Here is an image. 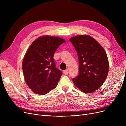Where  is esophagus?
<instances>
[{"mask_svg": "<svg viewBox=\"0 0 126 126\" xmlns=\"http://www.w3.org/2000/svg\"><path fill=\"white\" fill-rule=\"evenodd\" d=\"M63 74L64 75H67L68 74V72H69V70L68 69H66V70H63Z\"/></svg>", "mask_w": 126, "mask_h": 126, "instance_id": "esophagus-1", "label": "esophagus"}]
</instances>
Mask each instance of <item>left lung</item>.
Returning a JSON list of instances; mask_svg holds the SVG:
<instances>
[{
	"label": "left lung",
	"instance_id": "1",
	"mask_svg": "<svg viewBox=\"0 0 126 126\" xmlns=\"http://www.w3.org/2000/svg\"><path fill=\"white\" fill-rule=\"evenodd\" d=\"M79 61V74L72 79L74 85L85 93L98 89L107 77L109 62L101 46L93 37L79 35L69 39Z\"/></svg>",
	"mask_w": 126,
	"mask_h": 126
}]
</instances>
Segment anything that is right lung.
<instances>
[{"mask_svg":"<svg viewBox=\"0 0 126 126\" xmlns=\"http://www.w3.org/2000/svg\"><path fill=\"white\" fill-rule=\"evenodd\" d=\"M65 40L50 36L39 37L24 56L22 70L27 85L34 93L44 95L55 89L63 75L56 67L54 55Z\"/></svg>","mask_w":126,"mask_h":126,"instance_id":"add662e5","label":"right lung"}]
</instances>
